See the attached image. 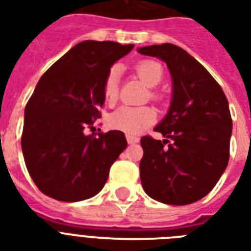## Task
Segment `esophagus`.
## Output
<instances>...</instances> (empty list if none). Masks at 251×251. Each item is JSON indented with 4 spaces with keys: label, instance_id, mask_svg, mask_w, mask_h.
<instances>
[{
    "label": "esophagus",
    "instance_id": "34e87169",
    "mask_svg": "<svg viewBox=\"0 0 251 251\" xmlns=\"http://www.w3.org/2000/svg\"><path fill=\"white\" fill-rule=\"evenodd\" d=\"M126 141H127L129 145H134V143L139 142V138L135 137V135H131V134H126Z\"/></svg>",
    "mask_w": 251,
    "mask_h": 251
}]
</instances>
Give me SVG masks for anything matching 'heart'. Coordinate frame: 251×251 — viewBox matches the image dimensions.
<instances>
[{"instance_id": "obj_1", "label": "heart", "mask_w": 251, "mask_h": 251, "mask_svg": "<svg viewBox=\"0 0 251 251\" xmlns=\"http://www.w3.org/2000/svg\"><path fill=\"white\" fill-rule=\"evenodd\" d=\"M134 72L137 73L139 79L149 87H155L163 79V66L157 61L142 60L135 64ZM118 82L120 73L117 68H112L106 73L102 82V98L108 105H113L118 99ZM156 98L155 92L151 94ZM157 112L150 105L143 106H121L120 109L109 114L108 126L110 129L124 131L126 134H138L150 127L156 121Z\"/></svg>"}]
</instances>
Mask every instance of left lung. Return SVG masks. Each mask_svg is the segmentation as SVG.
I'll return each mask as SVG.
<instances>
[{
	"label": "left lung",
	"instance_id": "obj_1",
	"mask_svg": "<svg viewBox=\"0 0 251 251\" xmlns=\"http://www.w3.org/2000/svg\"><path fill=\"white\" fill-rule=\"evenodd\" d=\"M138 52L165 61L173 80L171 108L155 127L165 139H141L142 186L157 202L190 204L214 189L228 165V100L204 66L177 45H150Z\"/></svg>",
	"mask_w": 251,
	"mask_h": 251
}]
</instances>
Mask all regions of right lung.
Returning a JSON list of instances; mask_svg holds the SVG:
<instances>
[{"mask_svg":"<svg viewBox=\"0 0 251 251\" xmlns=\"http://www.w3.org/2000/svg\"><path fill=\"white\" fill-rule=\"evenodd\" d=\"M134 48L114 41H82L41 76L25 109L22 151L41 193L61 202L94 197L126 149L118 130L86 135L101 117L102 82L110 66Z\"/></svg>","mask_w":251,"mask_h":251,"instance_id":"obj_1","label":"right lung"}]
</instances>
